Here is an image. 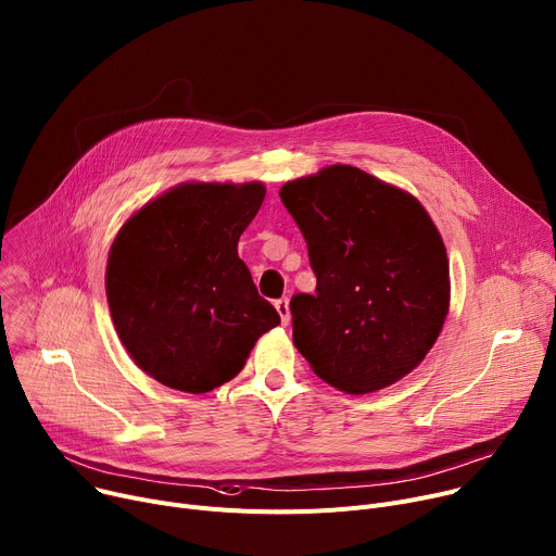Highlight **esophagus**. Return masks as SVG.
Instances as JSON below:
<instances>
[{
	"label": "esophagus",
	"mask_w": 556,
	"mask_h": 556,
	"mask_svg": "<svg viewBox=\"0 0 556 556\" xmlns=\"http://www.w3.org/2000/svg\"><path fill=\"white\" fill-rule=\"evenodd\" d=\"M276 309H278V314H280L282 325H287V323L291 320V312H289V301H287V298H280V301H276Z\"/></svg>",
	"instance_id": "1"
}]
</instances>
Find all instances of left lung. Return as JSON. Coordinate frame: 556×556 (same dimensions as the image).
I'll return each instance as SVG.
<instances>
[{
  "label": "left lung",
  "mask_w": 556,
  "mask_h": 556,
  "mask_svg": "<svg viewBox=\"0 0 556 556\" xmlns=\"http://www.w3.org/2000/svg\"><path fill=\"white\" fill-rule=\"evenodd\" d=\"M280 200L316 274V293L289 303L293 345L338 390L392 386L432 350L450 307L432 218L409 193L348 164L287 182Z\"/></svg>",
  "instance_id": "1"
}]
</instances>
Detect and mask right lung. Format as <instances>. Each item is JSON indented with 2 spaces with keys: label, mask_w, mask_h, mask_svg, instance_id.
Returning a JSON list of instances; mask_svg holds the SVG:
<instances>
[{
  "label": "right lung",
  "mask_w": 556,
  "mask_h": 556,
  "mask_svg": "<svg viewBox=\"0 0 556 556\" xmlns=\"http://www.w3.org/2000/svg\"><path fill=\"white\" fill-rule=\"evenodd\" d=\"M263 200L261 182L180 185L142 206L113 240V325L136 365L162 386L189 394L220 388L280 323L238 258Z\"/></svg>",
  "instance_id": "obj_1"
}]
</instances>
